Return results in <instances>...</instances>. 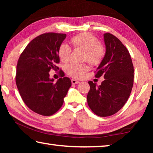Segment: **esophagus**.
Wrapping results in <instances>:
<instances>
[{
	"instance_id": "esophagus-1",
	"label": "esophagus",
	"mask_w": 153,
	"mask_h": 153,
	"mask_svg": "<svg viewBox=\"0 0 153 153\" xmlns=\"http://www.w3.org/2000/svg\"><path fill=\"white\" fill-rule=\"evenodd\" d=\"M71 83H72V84H79V82L77 81V80H76V79H71Z\"/></svg>"
}]
</instances>
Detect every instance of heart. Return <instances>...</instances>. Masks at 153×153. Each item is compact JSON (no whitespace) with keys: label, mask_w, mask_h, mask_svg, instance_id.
<instances>
[{"label":"heart","mask_w":153,"mask_h":153,"mask_svg":"<svg viewBox=\"0 0 153 153\" xmlns=\"http://www.w3.org/2000/svg\"><path fill=\"white\" fill-rule=\"evenodd\" d=\"M71 43L74 48H79L86 52L84 59L94 66L101 63L105 55V48L100 43L99 40L92 33L84 32L74 36ZM71 48L67 44L62 43L59 49V56L61 61L67 63L70 61ZM89 67L86 63H71L66 67V72L69 76L76 79L84 77L88 71Z\"/></svg>","instance_id":"obj_1"}]
</instances>
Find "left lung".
Wrapping results in <instances>:
<instances>
[{"mask_svg": "<svg viewBox=\"0 0 153 153\" xmlns=\"http://www.w3.org/2000/svg\"><path fill=\"white\" fill-rule=\"evenodd\" d=\"M106 53L95 77L103 76L101 85L89 81L87 101L90 109L100 117L118 112L128 100L134 84V66L128 49L115 36L104 34Z\"/></svg>", "mask_w": 153, "mask_h": 153, "instance_id": "obj_1", "label": "left lung"}]
</instances>
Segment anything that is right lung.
I'll return each mask as SVG.
<instances>
[{"label":"right lung","instance_id":"1","mask_svg":"<svg viewBox=\"0 0 153 153\" xmlns=\"http://www.w3.org/2000/svg\"><path fill=\"white\" fill-rule=\"evenodd\" d=\"M65 33L49 32L37 36L21 54L15 76L17 87L27 107L38 114L51 116L59 110L71 86V79L61 75L56 82L50 78L51 69H59V49Z\"/></svg>","mask_w":153,"mask_h":153}]
</instances>
